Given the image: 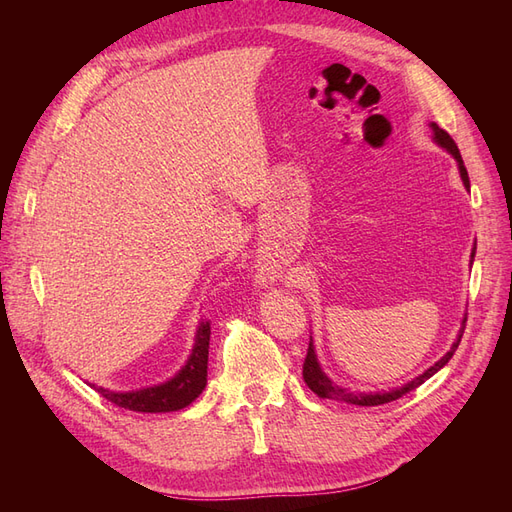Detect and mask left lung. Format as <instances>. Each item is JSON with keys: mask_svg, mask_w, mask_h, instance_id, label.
<instances>
[{"mask_svg": "<svg viewBox=\"0 0 512 512\" xmlns=\"http://www.w3.org/2000/svg\"><path fill=\"white\" fill-rule=\"evenodd\" d=\"M431 128H433V138H436V143L453 153V158H455L457 164H459V173H461L463 185H466V188H470L468 170H466V166H463L461 153H459L455 141H453L451 136H448V132H444L442 128H438L436 123H431ZM474 254H476V247L472 250V258H474ZM466 320H468V318H466ZM466 320H463V322H466ZM463 331H466V324H463V327H461V333H459V337H457V342L453 344V348L448 350L436 365L429 367V369L425 371V374L414 378L412 382L401 386V389H395V391H389V393H374V395H371V393H369V395H367V393H352V391H348V389H342V386L333 384L327 376H324V371L320 369L312 342H309V346H307V354H305V361H303V380H305V384L309 386V389H312V391H314L318 397H322V399L346 401V404H354V406H382V404H389V401H395V399H399V397H404L406 393L418 389V386H421L425 380H429L433 374H436V371H440L448 361H451L455 350L459 348Z\"/></svg>", "mask_w": 512, "mask_h": 512, "instance_id": "left-lung-1", "label": "left lung"}]
</instances>
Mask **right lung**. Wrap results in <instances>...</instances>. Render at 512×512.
Returning <instances> with one entry per match:
<instances>
[{"instance_id": "add662e5", "label": "right lung", "mask_w": 512, "mask_h": 512, "mask_svg": "<svg viewBox=\"0 0 512 512\" xmlns=\"http://www.w3.org/2000/svg\"><path fill=\"white\" fill-rule=\"evenodd\" d=\"M209 337H211V320L200 322L196 333V344L192 356L185 363L179 374L166 384L151 386V389L134 391V393H111L98 389L104 399L111 404L126 408L132 412H175L203 393L207 384V361H209Z\"/></svg>"}]
</instances>
